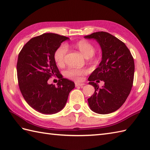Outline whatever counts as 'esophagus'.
<instances>
[{
    "label": "esophagus",
    "instance_id": "esophagus-1",
    "mask_svg": "<svg viewBox=\"0 0 150 150\" xmlns=\"http://www.w3.org/2000/svg\"><path fill=\"white\" fill-rule=\"evenodd\" d=\"M84 85V83H79V82H75V86H81L82 87Z\"/></svg>",
    "mask_w": 150,
    "mask_h": 150
}]
</instances>
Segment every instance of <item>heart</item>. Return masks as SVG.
I'll list each match as a JSON object with an SVG mask.
<instances>
[{
  "label": "heart",
  "instance_id": "heart-1",
  "mask_svg": "<svg viewBox=\"0 0 150 150\" xmlns=\"http://www.w3.org/2000/svg\"><path fill=\"white\" fill-rule=\"evenodd\" d=\"M76 47L79 50L85 58H90L93 56L95 52V47L86 40L79 41L75 45ZM68 51V47L66 44H62L56 50L54 53V60L57 65L62 66L64 62L65 55ZM87 69L82 68H70L65 71V76L66 77L73 81H81L82 77L86 74Z\"/></svg>",
  "mask_w": 150,
  "mask_h": 150
}]
</instances>
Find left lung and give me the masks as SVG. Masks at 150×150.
Instances as JSON below:
<instances>
[{"mask_svg":"<svg viewBox=\"0 0 150 150\" xmlns=\"http://www.w3.org/2000/svg\"><path fill=\"white\" fill-rule=\"evenodd\" d=\"M84 38L97 40L102 50L101 62L88 78L89 84L95 88L94 94L88 99L89 107L98 114L114 112L131 91L134 60L125 44L107 32L98 31ZM97 79L105 82L102 88L94 82Z\"/></svg>","mask_w":150,"mask_h":150,"instance_id":"left-lung-1","label":"left lung"}]
</instances>
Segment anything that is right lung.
<instances>
[{
  "label": "right lung",
  "instance_id": "right-lung-1",
  "mask_svg": "<svg viewBox=\"0 0 150 150\" xmlns=\"http://www.w3.org/2000/svg\"><path fill=\"white\" fill-rule=\"evenodd\" d=\"M69 38L55 33H44L32 38L22 47L18 57L17 71L19 88L30 106L42 114L61 111L75 83L60 79L57 86L48 84L51 77L59 75L54 53Z\"/></svg>",
  "mask_w": 150,
  "mask_h": 150
}]
</instances>
